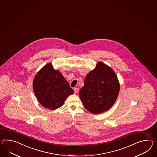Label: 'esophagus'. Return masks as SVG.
Instances as JSON below:
<instances>
[{
	"mask_svg": "<svg viewBox=\"0 0 157 157\" xmlns=\"http://www.w3.org/2000/svg\"><path fill=\"white\" fill-rule=\"evenodd\" d=\"M74 92L75 93V94H77L78 91H79V88H74Z\"/></svg>",
	"mask_w": 157,
	"mask_h": 157,
	"instance_id": "obj_1",
	"label": "esophagus"
}]
</instances>
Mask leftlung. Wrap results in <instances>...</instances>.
<instances>
[{
  "label": "left lung",
  "instance_id": "obj_1",
  "mask_svg": "<svg viewBox=\"0 0 157 157\" xmlns=\"http://www.w3.org/2000/svg\"><path fill=\"white\" fill-rule=\"evenodd\" d=\"M119 90L116 74L109 66L99 62L86 77L79 95L84 107L97 114L108 110L113 105Z\"/></svg>",
  "mask_w": 157,
  "mask_h": 157
}]
</instances>
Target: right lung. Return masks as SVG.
I'll use <instances>...</instances> for the list:
<instances>
[{"label": "right lung", "instance_id": "1", "mask_svg": "<svg viewBox=\"0 0 157 157\" xmlns=\"http://www.w3.org/2000/svg\"><path fill=\"white\" fill-rule=\"evenodd\" d=\"M33 88L42 106L53 110L61 107L68 96L74 93L61 73L55 70L51 63L45 65L36 74Z\"/></svg>", "mask_w": 157, "mask_h": 157}]
</instances>
